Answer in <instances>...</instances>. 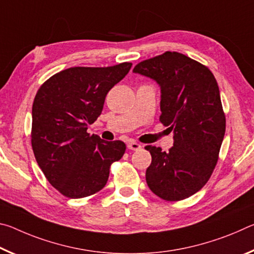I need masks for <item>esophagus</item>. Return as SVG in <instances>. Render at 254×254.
<instances>
[{"label":"esophagus","mask_w":254,"mask_h":254,"mask_svg":"<svg viewBox=\"0 0 254 254\" xmlns=\"http://www.w3.org/2000/svg\"><path fill=\"white\" fill-rule=\"evenodd\" d=\"M127 149L137 151V150L141 149V144H139L137 142H134V141H131V142L127 143Z\"/></svg>","instance_id":"esophagus-1"}]
</instances>
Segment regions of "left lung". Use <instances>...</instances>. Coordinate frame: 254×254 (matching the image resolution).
<instances>
[{
    "instance_id": "1",
    "label": "left lung",
    "mask_w": 254,
    "mask_h": 254,
    "mask_svg": "<svg viewBox=\"0 0 254 254\" xmlns=\"http://www.w3.org/2000/svg\"><path fill=\"white\" fill-rule=\"evenodd\" d=\"M133 72L160 86V122L174 132L168 152L145 147L152 158L145 171L148 186L165 200L187 198L208 182L224 139L217 81L207 67L176 51L143 60Z\"/></svg>"
}]
</instances>
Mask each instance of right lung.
I'll return each instance as SVG.
<instances>
[{
    "label": "right lung",
    "mask_w": 254,
    "mask_h": 254,
    "mask_svg": "<svg viewBox=\"0 0 254 254\" xmlns=\"http://www.w3.org/2000/svg\"><path fill=\"white\" fill-rule=\"evenodd\" d=\"M131 63L111 67H71L51 76L32 105L31 144L46 178L69 198L100 191L110 167L126 152L122 141L87 133L100 117L105 97L131 69Z\"/></svg>",
    "instance_id": "right-lung-1"
}]
</instances>
